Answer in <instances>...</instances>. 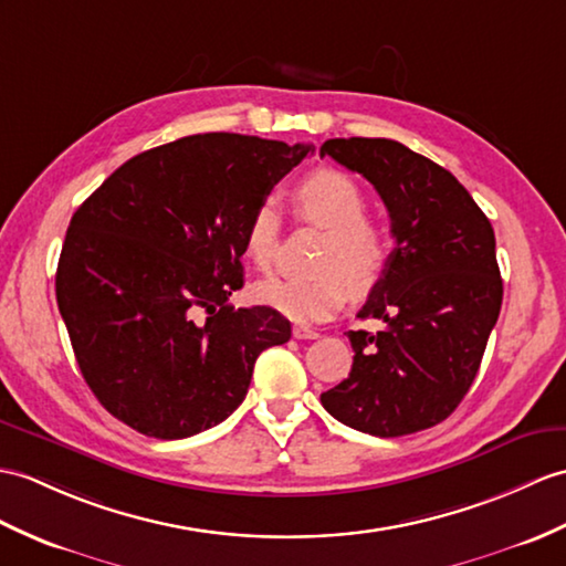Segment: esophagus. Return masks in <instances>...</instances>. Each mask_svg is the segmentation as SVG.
I'll use <instances>...</instances> for the list:
<instances>
[{"mask_svg": "<svg viewBox=\"0 0 566 566\" xmlns=\"http://www.w3.org/2000/svg\"><path fill=\"white\" fill-rule=\"evenodd\" d=\"M292 335H294L296 339H315V337H321L318 333L311 331V327H304V325H294V327H292Z\"/></svg>", "mask_w": 566, "mask_h": 566, "instance_id": "1", "label": "esophagus"}]
</instances>
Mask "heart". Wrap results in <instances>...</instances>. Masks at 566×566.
Wrapping results in <instances>:
<instances>
[{
	"instance_id": "heart-1",
	"label": "heart",
	"mask_w": 566,
	"mask_h": 566,
	"mask_svg": "<svg viewBox=\"0 0 566 566\" xmlns=\"http://www.w3.org/2000/svg\"><path fill=\"white\" fill-rule=\"evenodd\" d=\"M298 214L325 229L315 253V272L277 274L253 286L258 304L286 315L294 323H321L347 304L349 286L369 292L384 277L392 241L380 223L366 217L369 200L357 180L333 168L306 176L296 188ZM282 217L277 202L262 200L245 223L243 251L260 270L277 258Z\"/></svg>"
}]
</instances>
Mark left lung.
<instances>
[{"label":"left lung","instance_id":"left-lung-1","mask_svg":"<svg viewBox=\"0 0 566 566\" xmlns=\"http://www.w3.org/2000/svg\"><path fill=\"white\" fill-rule=\"evenodd\" d=\"M321 156L357 170L390 214L396 248L349 331V376L321 402L371 437H405L443 422L478 376L504 286L490 219L453 174L392 139H327Z\"/></svg>","mask_w":566,"mask_h":566}]
</instances>
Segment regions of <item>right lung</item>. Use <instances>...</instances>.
I'll return each mask as SVG.
<instances>
[{"instance_id": "1", "label": "right lung", "mask_w": 566, "mask_h": 566, "mask_svg": "<svg viewBox=\"0 0 566 566\" xmlns=\"http://www.w3.org/2000/svg\"><path fill=\"white\" fill-rule=\"evenodd\" d=\"M311 144L209 133L142 151L76 209L57 262V306L98 402L154 439L223 422L260 352L292 325L233 308L253 209ZM206 315L202 316L201 313Z\"/></svg>"}]
</instances>
